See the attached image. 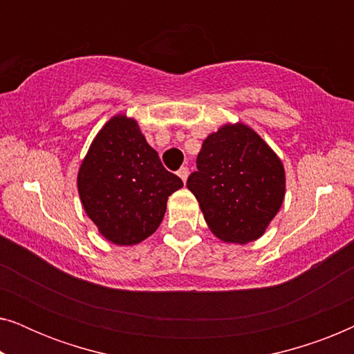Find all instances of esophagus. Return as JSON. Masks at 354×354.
I'll return each instance as SVG.
<instances>
[{
    "label": "esophagus",
    "instance_id": "esophagus-1",
    "mask_svg": "<svg viewBox=\"0 0 354 354\" xmlns=\"http://www.w3.org/2000/svg\"><path fill=\"white\" fill-rule=\"evenodd\" d=\"M177 176L182 178L183 183H185V182H187V177H188V169H187V167H180V169H178V171H177Z\"/></svg>",
    "mask_w": 354,
    "mask_h": 354
}]
</instances>
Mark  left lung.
Masks as SVG:
<instances>
[{
	"instance_id": "obj_1",
	"label": "left lung",
	"mask_w": 354,
	"mask_h": 354,
	"mask_svg": "<svg viewBox=\"0 0 354 354\" xmlns=\"http://www.w3.org/2000/svg\"><path fill=\"white\" fill-rule=\"evenodd\" d=\"M187 187L217 239L250 243L264 235L285 198V169L248 125L225 124L206 137Z\"/></svg>"
}]
</instances>
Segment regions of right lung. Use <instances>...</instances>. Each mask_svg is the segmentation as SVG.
<instances>
[{
	"label": "right lung",
	"instance_id": "add662e5",
	"mask_svg": "<svg viewBox=\"0 0 354 354\" xmlns=\"http://www.w3.org/2000/svg\"><path fill=\"white\" fill-rule=\"evenodd\" d=\"M77 187L82 206L100 234L114 245L130 246L156 232L167 198L183 182L164 169L137 120L118 114L91 142Z\"/></svg>",
	"mask_w": 354,
	"mask_h": 354
}]
</instances>
